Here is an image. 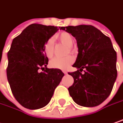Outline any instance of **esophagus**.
Returning <instances> with one entry per match:
<instances>
[{"label":"esophagus","mask_w":123,"mask_h":123,"mask_svg":"<svg viewBox=\"0 0 123 123\" xmlns=\"http://www.w3.org/2000/svg\"><path fill=\"white\" fill-rule=\"evenodd\" d=\"M62 72H63L65 74H68V72H67V71H62Z\"/></svg>","instance_id":"1"}]
</instances>
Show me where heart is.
I'll use <instances>...</instances> for the list:
<instances>
[{
    "label": "heart",
    "mask_w": 123,
    "mask_h": 123,
    "mask_svg": "<svg viewBox=\"0 0 123 123\" xmlns=\"http://www.w3.org/2000/svg\"><path fill=\"white\" fill-rule=\"evenodd\" d=\"M56 37L62 43L66 44L69 47V49H72V46L74 44V39L71 34L67 32H62L58 34ZM54 43L52 38H49L47 40L44 45V52L48 58L52 57L54 54ZM74 62V58L72 55H68L67 57L61 58L55 57L50 61V66L52 68L65 69Z\"/></svg>",
    "instance_id": "obj_1"
}]
</instances>
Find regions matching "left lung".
Wrapping results in <instances>:
<instances>
[{"label":"left lung","mask_w":123,"mask_h":123,"mask_svg":"<svg viewBox=\"0 0 123 123\" xmlns=\"http://www.w3.org/2000/svg\"><path fill=\"white\" fill-rule=\"evenodd\" d=\"M62 30L75 37L79 52L72 66L79 69L68 73L74 79L69 95L80 106H98L109 96L117 78V55L111 41L90 25H69Z\"/></svg>","instance_id":"8db88e82"}]
</instances>
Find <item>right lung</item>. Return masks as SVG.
Masks as SVG:
<instances>
[{"instance_id":"1","label":"right lung","mask_w":123,"mask_h":123,"mask_svg":"<svg viewBox=\"0 0 123 123\" xmlns=\"http://www.w3.org/2000/svg\"><path fill=\"white\" fill-rule=\"evenodd\" d=\"M58 30L57 26L33 24L12 40L7 77L13 95L26 109L48 105L64 76L59 69L47 68L49 59L44 52L45 42Z\"/></svg>"}]
</instances>
